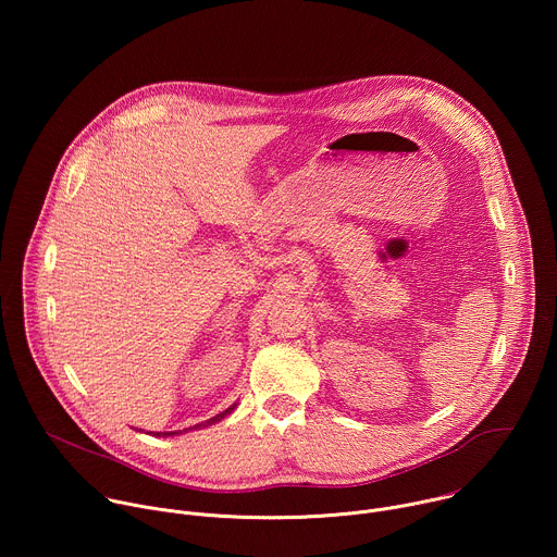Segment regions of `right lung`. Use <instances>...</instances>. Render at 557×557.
<instances>
[{"label": "right lung", "instance_id": "1", "mask_svg": "<svg viewBox=\"0 0 557 557\" xmlns=\"http://www.w3.org/2000/svg\"><path fill=\"white\" fill-rule=\"evenodd\" d=\"M233 408H235V406H231V408L224 410L222 414H218V417H213V419H209V421H205V423H200V425H194V428H207V425H211V423H218V421H222ZM185 432H187V430H185ZM174 434H181V432H163V436H174ZM158 436H161V434H158Z\"/></svg>", "mask_w": 557, "mask_h": 557}]
</instances>
